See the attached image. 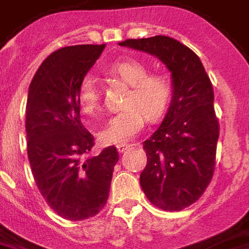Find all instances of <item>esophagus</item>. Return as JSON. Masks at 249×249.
Instances as JSON below:
<instances>
[{"instance_id":"obj_1","label":"esophagus","mask_w":249,"mask_h":249,"mask_svg":"<svg viewBox=\"0 0 249 249\" xmlns=\"http://www.w3.org/2000/svg\"><path fill=\"white\" fill-rule=\"evenodd\" d=\"M130 146H132V144H119V145H117V151H119L120 153H123V152H125L126 149H129Z\"/></svg>"}]
</instances>
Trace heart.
<instances>
[{
  "instance_id": "1",
  "label": "heart",
  "mask_w": 249,
  "mask_h": 249,
  "mask_svg": "<svg viewBox=\"0 0 249 249\" xmlns=\"http://www.w3.org/2000/svg\"><path fill=\"white\" fill-rule=\"evenodd\" d=\"M112 76L129 85L123 109L113 114L100 137L105 144H123L133 139L144 126V117L149 123L160 120L167 112L172 96L171 81L164 73L151 71L135 58H123L108 68ZM78 105L87 114L96 113L100 108V92L93 78L85 77L77 92Z\"/></svg>"
}]
</instances>
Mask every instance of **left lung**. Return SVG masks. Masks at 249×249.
<instances>
[{
  "label": "left lung",
  "instance_id": "obj_1",
  "mask_svg": "<svg viewBox=\"0 0 249 249\" xmlns=\"http://www.w3.org/2000/svg\"><path fill=\"white\" fill-rule=\"evenodd\" d=\"M120 45L156 56L171 71L172 101L159 129L142 142L146 165L140 185L157 208L181 211L213 178L220 128L212 82L197 54L175 38L155 36Z\"/></svg>",
  "mask_w": 249,
  "mask_h": 249
}]
</instances>
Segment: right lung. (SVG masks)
I'll list each match as a JSON object with an SVG mask.
<instances>
[{
    "instance_id": "right-lung-1",
    "label": "right lung",
    "mask_w": 249,
    "mask_h": 249,
    "mask_svg": "<svg viewBox=\"0 0 249 249\" xmlns=\"http://www.w3.org/2000/svg\"><path fill=\"white\" fill-rule=\"evenodd\" d=\"M105 45L65 46L41 64L26 103L28 159L38 191L64 219L97 214L109 197L116 146L90 156L94 137L80 119L78 85Z\"/></svg>"
}]
</instances>
